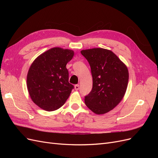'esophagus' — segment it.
<instances>
[{
    "instance_id": "1",
    "label": "esophagus",
    "mask_w": 158,
    "mask_h": 158,
    "mask_svg": "<svg viewBox=\"0 0 158 158\" xmlns=\"http://www.w3.org/2000/svg\"><path fill=\"white\" fill-rule=\"evenodd\" d=\"M74 88L76 90H78L79 89V85L78 84H76L74 85Z\"/></svg>"
}]
</instances>
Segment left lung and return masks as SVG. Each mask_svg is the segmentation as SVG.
<instances>
[{"label": "left lung", "instance_id": "left-lung-1", "mask_svg": "<svg viewBox=\"0 0 158 158\" xmlns=\"http://www.w3.org/2000/svg\"><path fill=\"white\" fill-rule=\"evenodd\" d=\"M91 67L92 89L85 96V104L94 113L104 114L121 102L128 82L127 66L113 52L103 48L81 51Z\"/></svg>", "mask_w": 158, "mask_h": 158}]
</instances>
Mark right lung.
Here are the masks:
<instances>
[{"mask_svg": "<svg viewBox=\"0 0 158 158\" xmlns=\"http://www.w3.org/2000/svg\"><path fill=\"white\" fill-rule=\"evenodd\" d=\"M74 51L54 47L37 57L28 70L27 87L31 99L47 111L61 107L69 98L74 85L69 82L66 65Z\"/></svg>", "mask_w": 158, "mask_h": 158, "instance_id": "obj_1", "label": "right lung"}]
</instances>
